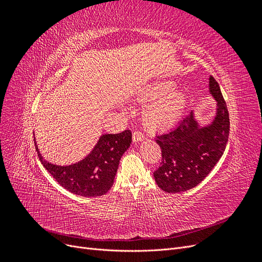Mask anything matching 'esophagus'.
Listing matches in <instances>:
<instances>
[{
  "instance_id": "34e87169",
  "label": "esophagus",
  "mask_w": 262,
  "mask_h": 262,
  "mask_svg": "<svg viewBox=\"0 0 262 262\" xmlns=\"http://www.w3.org/2000/svg\"><path fill=\"white\" fill-rule=\"evenodd\" d=\"M132 137H133V141L134 142H139V141H143L144 139H145V136L142 132H140V131H134L133 132V134H132Z\"/></svg>"
}]
</instances>
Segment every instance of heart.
Returning a JSON list of instances; mask_svg holds the SVG:
<instances>
[{
	"label": "heart",
	"instance_id": "obj_1",
	"mask_svg": "<svg viewBox=\"0 0 262 262\" xmlns=\"http://www.w3.org/2000/svg\"><path fill=\"white\" fill-rule=\"evenodd\" d=\"M173 83L160 82L154 84L142 95V100H155L143 115V121L152 130L168 129L184 114L187 106V95L182 91H172Z\"/></svg>",
	"mask_w": 262,
	"mask_h": 262
}]
</instances>
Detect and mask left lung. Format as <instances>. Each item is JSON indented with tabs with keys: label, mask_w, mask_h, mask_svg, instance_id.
Instances as JSON below:
<instances>
[{
	"label": "left lung",
	"mask_w": 262,
	"mask_h": 262,
	"mask_svg": "<svg viewBox=\"0 0 262 262\" xmlns=\"http://www.w3.org/2000/svg\"><path fill=\"white\" fill-rule=\"evenodd\" d=\"M209 90L217 101L216 115L210 124L201 126L190 113L176 129L156 136L162 163L154 171V178L165 192L177 193L198 186L224 153L229 134L228 110L213 76H210Z\"/></svg>",
	"instance_id": "8db88e82"
}]
</instances>
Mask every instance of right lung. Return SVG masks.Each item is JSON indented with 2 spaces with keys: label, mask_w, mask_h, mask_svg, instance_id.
<instances>
[{
  "label": "right lung",
  "mask_w": 262,
  "mask_h": 262,
  "mask_svg": "<svg viewBox=\"0 0 262 262\" xmlns=\"http://www.w3.org/2000/svg\"><path fill=\"white\" fill-rule=\"evenodd\" d=\"M132 141V133L125 130L117 134H102L92 152L81 162L59 166L46 161L36 150L43 167L68 191L82 196H99L112 188L119 162Z\"/></svg>",
  "instance_id": "1"
}]
</instances>
